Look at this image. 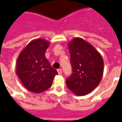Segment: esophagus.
I'll return each mask as SVG.
<instances>
[{
    "mask_svg": "<svg viewBox=\"0 0 122 122\" xmlns=\"http://www.w3.org/2000/svg\"><path fill=\"white\" fill-rule=\"evenodd\" d=\"M57 72H58L59 74H61V73H62V70L61 69H57Z\"/></svg>",
    "mask_w": 122,
    "mask_h": 122,
    "instance_id": "obj_1",
    "label": "esophagus"
}]
</instances>
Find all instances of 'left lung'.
I'll use <instances>...</instances> for the list:
<instances>
[{"instance_id": "left-lung-1", "label": "left lung", "mask_w": 122, "mask_h": 122, "mask_svg": "<svg viewBox=\"0 0 122 122\" xmlns=\"http://www.w3.org/2000/svg\"><path fill=\"white\" fill-rule=\"evenodd\" d=\"M72 73L66 80L73 93L83 96L97 87L102 79L104 63L101 55L90 43L74 38L68 44Z\"/></svg>"}]
</instances>
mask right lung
I'll return each instance as SVG.
<instances>
[{
    "label": "right lung",
    "instance_id": "add662e5",
    "mask_svg": "<svg viewBox=\"0 0 122 122\" xmlns=\"http://www.w3.org/2000/svg\"><path fill=\"white\" fill-rule=\"evenodd\" d=\"M50 44L49 41L43 38L32 40L17 57V76L27 90L35 93L49 89L54 77L58 74L45 57L46 51Z\"/></svg>",
    "mask_w": 122,
    "mask_h": 122
}]
</instances>
